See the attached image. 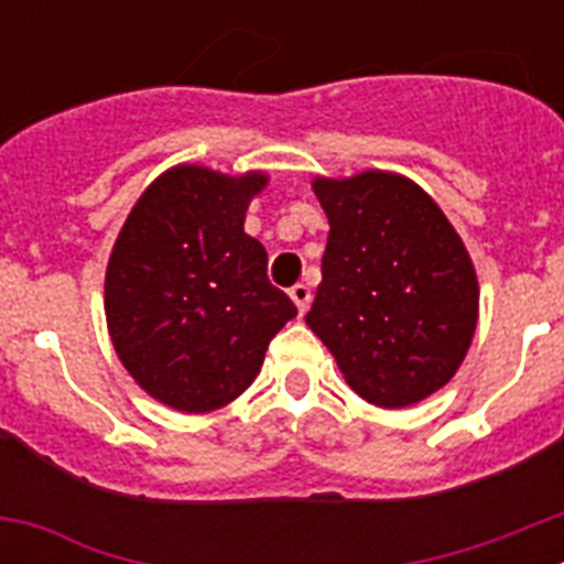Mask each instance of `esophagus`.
<instances>
[{"label": "esophagus", "instance_id": "esophagus-1", "mask_svg": "<svg viewBox=\"0 0 564 564\" xmlns=\"http://www.w3.org/2000/svg\"><path fill=\"white\" fill-rule=\"evenodd\" d=\"M291 299L293 305H296L299 316H302V313H307V307H311V288H307L305 282H299V285L291 288Z\"/></svg>", "mask_w": 564, "mask_h": 564}]
</instances>
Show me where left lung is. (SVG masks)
I'll use <instances>...</instances> for the list:
<instances>
[{
  "label": "left lung",
  "instance_id": "obj_1",
  "mask_svg": "<svg viewBox=\"0 0 564 564\" xmlns=\"http://www.w3.org/2000/svg\"><path fill=\"white\" fill-rule=\"evenodd\" d=\"M330 234L307 327L364 401L401 410L455 378L480 316L475 262L415 181L313 177Z\"/></svg>",
  "mask_w": 564,
  "mask_h": 564
}]
</instances>
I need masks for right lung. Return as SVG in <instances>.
Segmentation results:
<instances>
[{
  "instance_id": "obj_1",
  "label": "right lung",
  "mask_w": 564,
  "mask_h": 564,
  "mask_svg": "<svg viewBox=\"0 0 564 564\" xmlns=\"http://www.w3.org/2000/svg\"><path fill=\"white\" fill-rule=\"evenodd\" d=\"M265 172L177 163L158 174L118 231L104 279L112 347L154 401L203 415L248 390L268 341L296 316L246 234Z\"/></svg>"
}]
</instances>
